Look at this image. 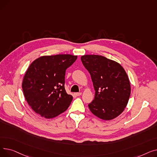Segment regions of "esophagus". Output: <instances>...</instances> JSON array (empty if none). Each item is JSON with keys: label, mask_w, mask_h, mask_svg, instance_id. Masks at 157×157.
Returning <instances> with one entry per match:
<instances>
[{"label": "esophagus", "mask_w": 157, "mask_h": 157, "mask_svg": "<svg viewBox=\"0 0 157 157\" xmlns=\"http://www.w3.org/2000/svg\"><path fill=\"white\" fill-rule=\"evenodd\" d=\"M81 95V92H79V93H75V95L76 96H80Z\"/></svg>", "instance_id": "esophagus-1"}]
</instances>
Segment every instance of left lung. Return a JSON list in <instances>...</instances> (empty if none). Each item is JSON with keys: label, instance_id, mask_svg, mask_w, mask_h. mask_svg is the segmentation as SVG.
<instances>
[{"label": "left lung", "instance_id": "left-lung-1", "mask_svg": "<svg viewBox=\"0 0 157 157\" xmlns=\"http://www.w3.org/2000/svg\"><path fill=\"white\" fill-rule=\"evenodd\" d=\"M89 72L95 91L88 108L96 117L104 120L114 119L123 111L130 95L127 74L118 62L101 55L81 57Z\"/></svg>", "mask_w": 157, "mask_h": 157}]
</instances>
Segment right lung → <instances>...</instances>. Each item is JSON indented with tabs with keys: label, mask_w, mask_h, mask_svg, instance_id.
<instances>
[{
	"label": "right lung",
	"mask_w": 157,
	"mask_h": 157,
	"mask_svg": "<svg viewBox=\"0 0 157 157\" xmlns=\"http://www.w3.org/2000/svg\"><path fill=\"white\" fill-rule=\"evenodd\" d=\"M77 56H40L29 66L22 83L25 99L36 113L52 118L67 109L72 96L65 90V75Z\"/></svg>",
	"instance_id": "1"
}]
</instances>
